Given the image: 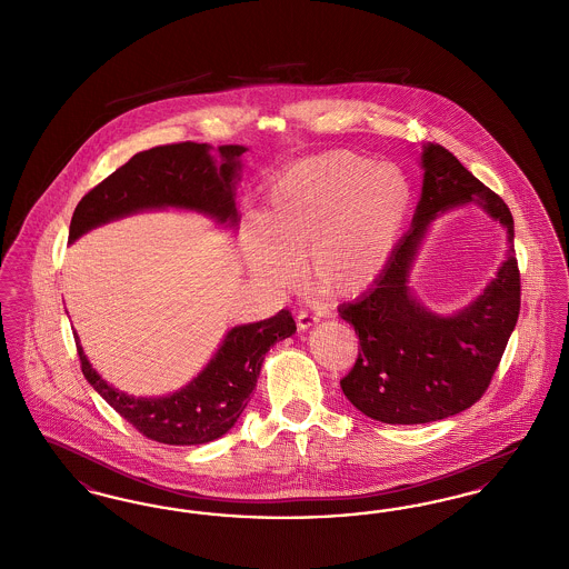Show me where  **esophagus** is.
Returning a JSON list of instances; mask_svg holds the SVG:
<instances>
[{"label":"esophagus","mask_w":569,"mask_h":569,"mask_svg":"<svg viewBox=\"0 0 569 569\" xmlns=\"http://www.w3.org/2000/svg\"><path fill=\"white\" fill-rule=\"evenodd\" d=\"M318 322H320V318L309 313V311H298L297 313V325L300 330H307V328H311V326L318 325Z\"/></svg>","instance_id":"esophagus-1"}]
</instances>
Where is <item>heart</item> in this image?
I'll return each mask as SVG.
<instances>
[{
    "label": "heart",
    "instance_id": "obj_1",
    "mask_svg": "<svg viewBox=\"0 0 569 569\" xmlns=\"http://www.w3.org/2000/svg\"><path fill=\"white\" fill-rule=\"evenodd\" d=\"M411 207L397 163L353 151H328L283 172L258 221L243 228L244 260L258 281L288 290L298 260L313 286L348 298L383 271Z\"/></svg>",
    "mask_w": 569,
    "mask_h": 569
}]
</instances>
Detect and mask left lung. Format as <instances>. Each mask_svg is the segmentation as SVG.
<instances>
[{
  "label": "left lung",
  "instance_id": "left-lung-1",
  "mask_svg": "<svg viewBox=\"0 0 569 569\" xmlns=\"http://www.w3.org/2000/svg\"><path fill=\"white\" fill-rule=\"evenodd\" d=\"M422 168L413 226L376 286L339 309L360 339L352 371L341 379L343 395L365 416L386 425L435 422L478 403L520 313L515 219L508 204L437 142L425 144ZM465 201H478L507 226L511 249L486 292L459 315L441 319L410 297L406 277L436 213Z\"/></svg>",
  "mask_w": 569,
  "mask_h": 569
}]
</instances>
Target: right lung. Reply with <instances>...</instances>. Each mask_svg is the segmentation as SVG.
<instances>
[{"label": "right lung", "instance_id": "1", "mask_svg": "<svg viewBox=\"0 0 569 569\" xmlns=\"http://www.w3.org/2000/svg\"><path fill=\"white\" fill-rule=\"evenodd\" d=\"M209 149V144L188 140L136 153L82 196L70 221V243L110 219L162 207L200 211L234 226L239 221L234 179L244 147H219V166ZM295 330L297 325L288 309L269 320L232 328L207 369L190 386L162 399H134L119 392L93 371L79 339L77 352L84 379L138 433L168 446H196L213 441L234 427L258 383L264 356Z\"/></svg>", "mask_w": 569, "mask_h": 569}]
</instances>
